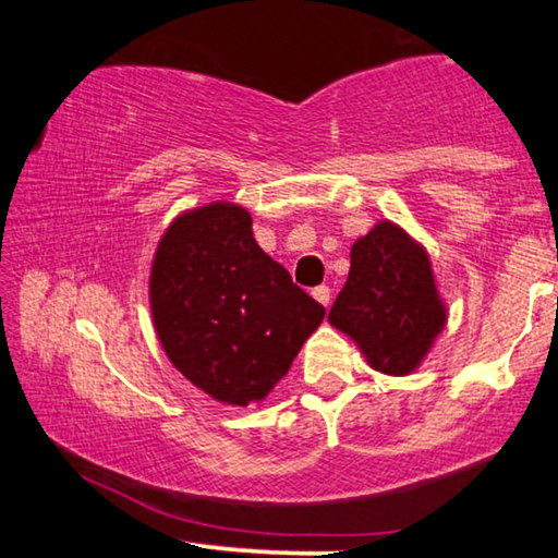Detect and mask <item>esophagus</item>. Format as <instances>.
Wrapping results in <instances>:
<instances>
[{
	"instance_id": "esophagus-1",
	"label": "esophagus",
	"mask_w": 558,
	"mask_h": 558,
	"mask_svg": "<svg viewBox=\"0 0 558 558\" xmlns=\"http://www.w3.org/2000/svg\"><path fill=\"white\" fill-rule=\"evenodd\" d=\"M313 295H315L317 302H323L325 307L329 305V298H332V295H329V286H317V288L313 290Z\"/></svg>"
}]
</instances>
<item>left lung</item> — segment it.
Listing matches in <instances>:
<instances>
[{
    "label": "left lung",
    "instance_id": "8db88e82",
    "mask_svg": "<svg viewBox=\"0 0 558 558\" xmlns=\"http://www.w3.org/2000/svg\"><path fill=\"white\" fill-rule=\"evenodd\" d=\"M329 323L342 329L374 369L409 374L446 325L430 260L409 235L384 221L352 245V268Z\"/></svg>",
    "mask_w": 558,
    "mask_h": 558
}]
</instances>
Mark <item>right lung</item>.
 <instances>
[{"instance_id": "right-lung-1", "label": "right lung", "mask_w": 558, "mask_h": 558, "mask_svg": "<svg viewBox=\"0 0 558 558\" xmlns=\"http://www.w3.org/2000/svg\"><path fill=\"white\" fill-rule=\"evenodd\" d=\"M153 317L172 364L214 399L248 405L282 376L325 307L260 251L233 204L189 211L159 241Z\"/></svg>"}]
</instances>
